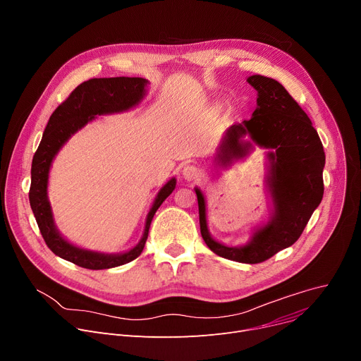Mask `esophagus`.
I'll return each instance as SVG.
<instances>
[{
    "instance_id": "1",
    "label": "esophagus",
    "mask_w": 361,
    "mask_h": 361,
    "mask_svg": "<svg viewBox=\"0 0 361 361\" xmlns=\"http://www.w3.org/2000/svg\"><path fill=\"white\" fill-rule=\"evenodd\" d=\"M182 176L186 180H189V182L200 180L201 176H202V172H201L200 168H197L195 164H186L185 168H183V171H182Z\"/></svg>"
}]
</instances>
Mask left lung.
<instances>
[{
    "instance_id": "left-lung-1",
    "label": "left lung",
    "mask_w": 361,
    "mask_h": 361,
    "mask_svg": "<svg viewBox=\"0 0 361 361\" xmlns=\"http://www.w3.org/2000/svg\"><path fill=\"white\" fill-rule=\"evenodd\" d=\"M247 82L259 92L257 108L250 120L231 126L221 145L218 160L227 164L233 157L243 156L250 143H241L240 138L247 134L256 145L273 149L274 152L269 153V185L274 215L247 245L227 247L211 238L204 197L200 189L195 192L201 234L209 250L228 260L256 264L292 245L307 227L324 195L325 153L310 117L283 85L262 75H253Z\"/></svg>"
}]
</instances>
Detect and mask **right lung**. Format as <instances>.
<instances>
[{
	"label": "right lung",
	"instance_id": "add662e5",
	"mask_svg": "<svg viewBox=\"0 0 361 361\" xmlns=\"http://www.w3.org/2000/svg\"><path fill=\"white\" fill-rule=\"evenodd\" d=\"M146 84L147 80L143 78L127 76L99 79L95 78L87 82H82V84L78 85L69 94V97L53 111V114L50 116L49 123L44 128L42 142L33 156L29 200L37 221L39 230L42 233L44 243L54 255L68 262H72L76 266L91 270H101L117 267L137 259L142 255L145 248L149 235V228L156 211L159 209L161 202L171 195L176 186V179H171L160 189L159 195L147 215L146 228L142 241L138 243L133 250L124 255L108 256L82 250V248H78L69 244L66 240H63L53 224L46 189L50 163L54 154L59 152L63 143L75 131L84 127L95 116L118 113V111H124L134 106L143 98Z\"/></svg>",
	"mask_w": 361,
	"mask_h": 361
}]
</instances>
